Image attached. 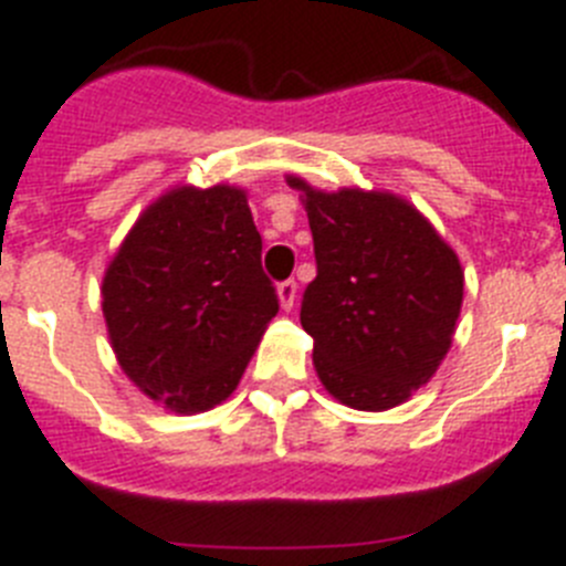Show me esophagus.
I'll use <instances>...</instances> for the list:
<instances>
[{"label":"esophagus","instance_id":"34e87169","mask_svg":"<svg viewBox=\"0 0 566 566\" xmlns=\"http://www.w3.org/2000/svg\"><path fill=\"white\" fill-rule=\"evenodd\" d=\"M276 296H279V304H282V311H290V307H293V302H296V282H293V279H287V282H279Z\"/></svg>","mask_w":566,"mask_h":566}]
</instances>
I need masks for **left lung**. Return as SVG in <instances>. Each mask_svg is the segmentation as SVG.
Here are the masks:
<instances>
[{
	"instance_id": "8db88e82",
	"label": "left lung",
	"mask_w": 566,
	"mask_h": 566,
	"mask_svg": "<svg viewBox=\"0 0 566 566\" xmlns=\"http://www.w3.org/2000/svg\"><path fill=\"white\" fill-rule=\"evenodd\" d=\"M311 219L316 279L302 298L313 367L353 410L399 407L453 344L464 298L459 255L410 201L387 190H318L287 176Z\"/></svg>"
}]
</instances>
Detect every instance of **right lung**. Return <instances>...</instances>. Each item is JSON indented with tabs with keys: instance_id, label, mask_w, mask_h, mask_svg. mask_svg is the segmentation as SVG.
<instances>
[{
	"instance_id": "1",
	"label": "right lung",
	"mask_w": 566,
	"mask_h": 566,
	"mask_svg": "<svg viewBox=\"0 0 566 566\" xmlns=\"http://www.w3.org/2000/svg\"><path fill=\"white\" fill-rule=\"evenodd\" d=\"M102 313L147 399L185 416L222 405L279 313L248 193L179 185L147 205L107 264Z\"/></svg>"
}]
</instances>
